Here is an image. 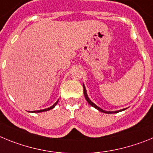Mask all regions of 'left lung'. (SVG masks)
<instances>
[{
    "label": "left lung",
    "mask_w": 153,
    "mask_h": 153,
    "mask_svg": "<svg viewBox=\"0 0 153 153\" xmlns=\"http://www.w3.org/2000/svg\"><path fill=\"white\" fill-rule=\"evenodd\" d=\"M83 91H84V95H85V98L86 101H87L88 102V104L91 105V106H93L94 108H95L96 109H98L99 111H102V112H104V113H107V114H111V113H117V112H119V111H124L126 108H123V109H121V110H119V111H105V110L102 109L101 108H99V106H97L95 104V103H93L92 102H91V100L89 99V98L88 97V95H87V92H86V89H85V87L84 84H83Z\"/></svg>",
    "instance_id": "obj_1"
}]
</instances>
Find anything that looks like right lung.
Segmentation results:
<instances>
[{
	"label": "right lung",
	"instance_id": "obj_1",
	"mask_svg": "<svg viewBox=\"0 0 153 153\" xmlns=\"http://www.w3.org/2000/svg\"><path fill=\"white\" fill-rule=\"evenodd\" d=\"M58 100L57 101V102H55V103H54L52 106H51L50 108H45V109H42V110H38V111H32L31 112H43V111H48V110H50V109H52V108H54V107H55V105L58 104ZM29 112H30V111H29Z\"/></svg>",
	"mask_w": 153,
	"mask_h": 153
}]
</instances>
